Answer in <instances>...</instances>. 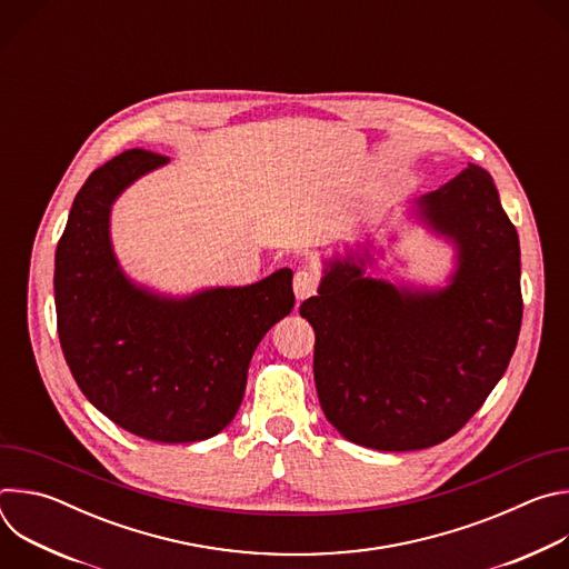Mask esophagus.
I'll use <instances>...</instances> for the list:
<instances>
[{
	"mask_svg": "<svg viewBox=\"0 0 569 569\" xmlns=\"http://www.w3.org/2000/svg\"><path fill=\"white\" fill-rule=\"evenodd\" d=\"M319 288V274L310 268H301L297 274H295V295L297 299H308L317 292Z\"/></svg>",
	"mask_w": 569,
	"mask_h": 569,
	"instance_id": "obj_1",
	"label": "esophagus"
}]
</instances>
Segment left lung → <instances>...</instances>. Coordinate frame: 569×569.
<instances>
[{
	"mask_svg": "<svg viewBox=\"0 0 569 569\" xmlns=\"http://www.w3.org/2000/svg\"><path fill=\"white\" fill-rule=\"evenodd\" d=\"M419 213L459 248L448 288H396L347 257L299 308L315 329L323 415L373 450H423L457 435L505 376L520 336V240L493 178L468 164L423 196Z\"/></svg>",
	"mask_w": 569,
	"mask_h": 569,
	"instance_id": "1",
	"label": "left lung"
}]
</instances>
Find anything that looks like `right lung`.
<instances>
[{"label":"right lung","instance_id":"add662e5","mask_svg":"<svg viewBox=\"0 0 569 569\" xmlns=\"http://www.w3.org/2000/svg\"><path fill=\"white\" fill-rule=\"evenodd\" d=\"M167 161L132 148L88 178L58 240L53 290L64 360L94 408L141 439L191 443L231 423L250 360L295 308V292L288 268L187 299L157 297L126 279L110 246V207Z\"/></svg>","mask_w":569,"mask_h":569}]
</instances>
